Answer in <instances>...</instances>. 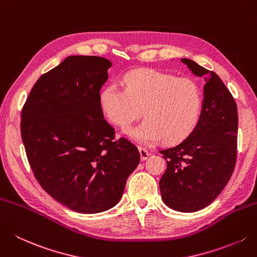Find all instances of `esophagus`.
I'll use <instances>...</instances> for the list:
<instances>
[{
  "label": "esophagus",
  "instance_id": "obj_1",
  "mask_svg": "<svg viewBox=\"0 0 257 257\" xmlns=\"http://www.w3.org/2000/svg\"><path fill=\"white\" fill-rule=\"evenodd\" d=\"M139 153H140V157H142L143 160H146L150 156V153L144 147H139Z\"/></svg>",
  "mask_w": 257,
  "mask_h": 257
}]
</instances>
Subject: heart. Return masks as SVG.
<instances>
[{"label": "heart", "instance_id": "obj_1", "mask_svg": "<svg viewBox=\"0 0 257 257\" xmlns=\"http://www.w3.org/2000/svg\"><path fill=\"white\" fill-rule=\"evenodd\" d=\"M125 89L111 83L101 92V107L112 123L125 130L143 114L146 118L129 132L143 144L164 139L176 143L193 132L203 108L197 82L155 70H135L124 77Z\"/></svg>", "mask_w": 257, "mask_h": 257}]
</instances>
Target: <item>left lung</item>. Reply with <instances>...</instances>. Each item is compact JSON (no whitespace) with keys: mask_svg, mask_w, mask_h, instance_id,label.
I'll return each mask as SVG.
<instances>
[{"mask_svg":"<svg viewBox=\"0 0 257 257\" xmlns=\"http://www.w3.org/2000/svg\"><path fill=\"white\" fill-rule=\"evenodd\" d=\"M182 61L204 80L203 108L188 137L159 152L167 162L159 188L168 207L192 213L214 202L234 172L238 114L232 93L217 74L189 59Z\"/></svg>","mask_w":257,"mask_h":257,"instance_id":"obj_1","label":"left lung"}]
</instances>
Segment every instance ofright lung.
<instances>
[{"label": "right lung", "mask_w": 257, "mask_h": 257, "mask_svg": "<svg viewBox=\"0 0 257 257\" xmlns=\"http://www.w3.org/2000/svg\"><path fill=\"white\" fill-rule=\"evenodd\" d=\"M110 67L101 57L64 59L38 79L21 112L34 177L52 198L78 213L113 207L140 163L138 148L115 138L103 118L100 90Z\"/></svg>", "instance_id": "add662e5"}]
</instances>
